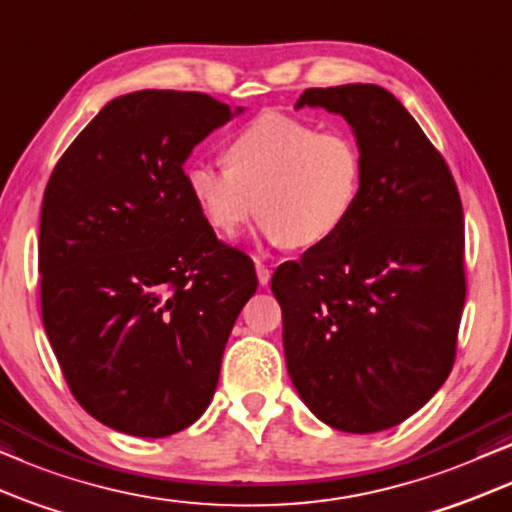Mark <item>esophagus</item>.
<instances>
[{
    "mask_svg": "<svg viewBox=\"0 0 512 512\" xmlns=\"http://www.w3.org/2000/svg\"><path fill=\"white\" fill-rule=\"evenodd\" d=\"M255 269H257V281H260L262 288H267L269 281H271L269 267H267V264H262V262H255Z\"/></svg>",
    "mask_w": 512,
    "mask_h": 512,
    "instance_id": "34e87169",
    "label": "esophagus"
}]
</instances>
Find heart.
<instances>
[{
    "mask_svg": "<svg viewBox=\"0 0 512 512\" xmlns=\"http://www.w3.org/2000/svg\"><path fill=\"white\" fill-rule=\"evenodd\" d=\"M222 161L224 168L185 170L189 199L222 238H234L257 213L269 243L320 250L344 234L363 199L358 140L292 114L248 121L224 142Z\"/></svg>",
    "mask_w": 512,
    "mask_h": 512,
    "instance_id": "b5f03b06",
    "label": "heart"
}]
</instances>
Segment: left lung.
Masks as SVG:
<instances>
[{
  "label": "left lung",
  "mask_w": 512,
  "mask_h": 512,
  "mask_svg": "<svg viewBox=\"0 0 512 512\" xmlns=\"http://www.w3.org/2000/svg\"><path fill=\"white\" fill-rule=\"evenodd\" d=\"M304 105L349 121L365 189L335 243L271 278L285 363L320 421L377 433L421 410L454 367L466 302L461 196L442 154L386 88H306Z\"/></svg>",
  "instance_id": "1"
}]
</instances>
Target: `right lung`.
<instances>
[{
  "instance_id": "add662e5",
  "label": "right lung",
  "mask_w": 512,
  "mask_h": 512,
  "mask_svg": "<svg viewBox=\"0 0 512 512\" xmlns=\"http://www.w3.org/2000/svg\"><path fill=\"white\" fill-rule=\"evenodd\" d=\"M229 119L206 93L121 95L46 185V335L77 403L114 431L166 438L192 426L257 290L255 264L215 236L185 189L189 152Z\"/></svg>"
}]
</instances>
